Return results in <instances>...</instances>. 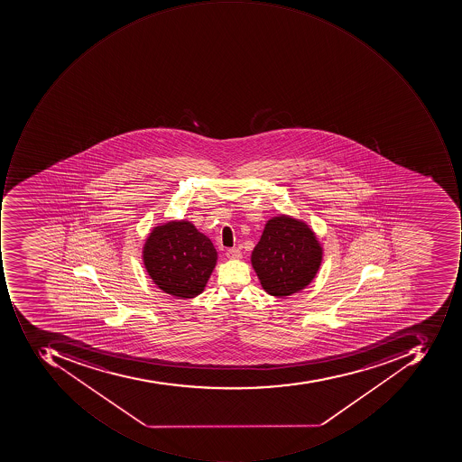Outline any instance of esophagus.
<instances>
[{"mask_svg": "<svg viewBox=\"0 0 462 462\" xmlns=\"http://www.w3.org/2000/svg\"><path fill=\"white\" fill-rule=\"evenodd\" d=\"M226 256L229 260H240L243 254L242 251L237 250V248H229V250L226 251Z\"/></svg>", "mask_w": 462, "mask_h": 462, "instance_id": "esophagus-1", "label": "esophagus"}]
</instances>
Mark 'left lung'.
<instances>
[{
  "instance_id": "8db88e82",
  "label": "left lung",
  "mask_w": 462,
  "mask_h": 462,
  "mask_svg": "<svg viewBox=\"0 0 462 462\" xmlns=\"http://www.w3.org/2000/svg\"><path fill=\"white\" fill-rule=\"evenodd\" d=\"M322 247L302 220L279 215L266 222L251 263L271 296H291L314 281L322 263Z\"/></svg>"
}]
</instances>
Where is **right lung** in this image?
Listing matches in <instances>:
<instances>
[{
  "instance_id": "obj_1",
  "label": "right lung",
  "mask_w": 462,
  "mask_h": 462,
  "mask_svg": "<svg viewBox=\"0 0 462 462\" xmlns=\"http://www.w3.org/2000/svg\"><path fill=\"white\" fill-rule=\"evenodd\" d=\"M217 260L211 240L189 220L155 226L143 247L150 278L163 292L178 299L201 294Z\"/></svg>"
}]
</instances>
